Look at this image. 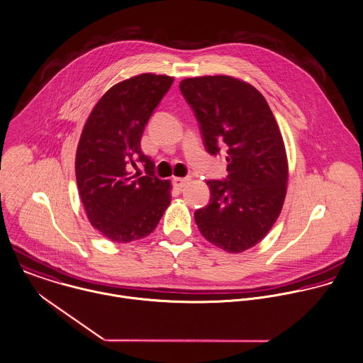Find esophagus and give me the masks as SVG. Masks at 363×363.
I'll use <instances>...</instances> for the list:
<instances>
[{
  "label": "esophagus",
  "mask_w": 363,
  "mask_h": 363,
  "mask_svg": "<svg viewBox=\"0 0 363 363\" xmlns=\"http://www.w3.org/2000/svg\"><path fill=\"white\" fill-rule=\"evenodd\" d=\"M191 181V178L189 177H185V178H179V177H177V178H174V185L178 188V189H182L184 186H186V184Z\"/></svg>",
  "instance_id": "esophagus-1"
}]
</instances>
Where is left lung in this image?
I'll use <instances>...</instances> for the list:
<instances>
[{
	"mask_svg": "<svg viewBox=\"0 0 363 363\" xmlns=\"http://www.w3.org/2000/svg\"><path fill=\"white\" fill-rule=\"evenodd\" d=\"M179 89L206 151H223L228 161L225 179L206 181L211 199L195 222L208 242L242 253L269 233L284 203L289 168L280 128L263 94L239 79L189 77Z\"/></svg>",
	"mask_w": 363,
	"mask_h": 363,
	"instance_id": "1",
	"label": "left lung"
}]
</instances>
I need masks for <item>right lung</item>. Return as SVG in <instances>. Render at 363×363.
I'll use <instances>...</instances> for the list:
<instances>
[{
	"mask_svg": "<svg viewBox=\"0 0 363 363\" xmlns=\"http://www.w3.org/2000/svg\"><path fill=\"white\" fill-rule=\"evenodd\" d=\"M174 77L143 73L114 84L94 106L77 145L76 181L94 229L116 243L148 236L171 202L169 181L160 179L141 151V135ZM137 162L146 175L133 176Z\"/></svg>",
	"mask_w": 363,
	"mask_h": 363,
	"instance_id": "right-lung-1",
	"label": "right lung"
}]
</instances>
